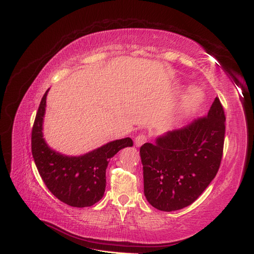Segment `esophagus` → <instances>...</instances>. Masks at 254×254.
<instances>
[{"mask_svg":"<svg viewBox=\"0 0 254 254\" xmlns=\"http://www.w3.org/2000/svg\"><path fill=\"white\" fill-rule=\"evenodd\" d=\"M148 141V137L145 134H139V135L135 138V145L137 147H141L144 143Z\"/></svg>","mask_w":254,"mask_h":254,"instance_id":"obj_1","label":"esophagus"}]
</instances>
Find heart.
<instances>
[{
	"label": "heart",
	"instance_id": "b5f03b06",
	"mask_svg": "<svg viewBox=\"0 0 254 254\" xmlns=\"http://www.w3.org/2000/svg\"><path fill=\"white\" fill-rule=\"evenodd\" d=\"M203 101L204 95L202 91L195 88H191L188 90L185 98H183V108L189 112L196 111L202 106Z\"/></svg>",
	"mask_w": 254,
	"mask_h": 254
}]
</instances>
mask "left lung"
Segmentation results:
<instances>
[{
    "label": "left lung",
    "mask_w": 254,
    "mask_h": 254,
    "mask_svg": "<svg viewBox=\"0 0 254 254\" xmlns=\"http://www.w3.org/2000/svg\"><path fill=\"white\" fill-rule=\"evenodd\" d=\"M225 113L215 98L206 118L157 136L139 149L144 194L163 212L185 208L216 176L223 156Z\"/></svg>",
    "instance_id": "8db88e82"
}]
</instances>
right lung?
I'll list each match as a JSON object with an SVG mask.
<instances>
[{
    "instance_id": "add662e5",
    "label": "right lung",
    "mask_w": 254,
    "mask_h": 254,
    "mask_svg": "<svg viewBox=\"0 0 254 254\" xmlns=\"http://www.w3.org/2000/svg\"><path fill=\"white\" fill-rule=\"evenodd\" d=\"M49 90L42 97L32 127V157L41 179L53 195L69 206H91L104 196L106 169L110 158L120 149L133 146V141L130 137L116 139L79 156L64 155L52 149L44 137Z\"/></svg>"
}]
</instances>
